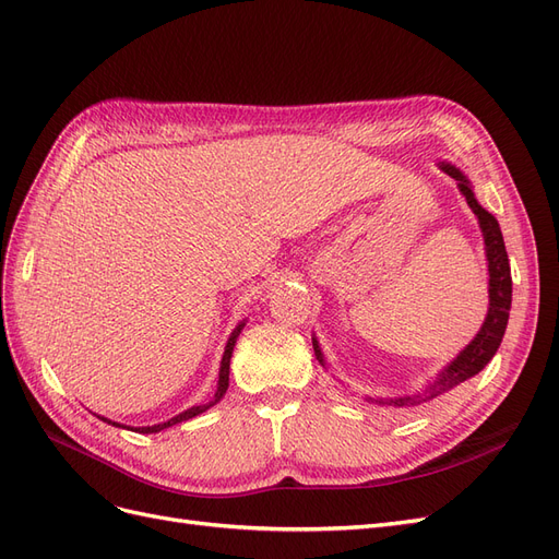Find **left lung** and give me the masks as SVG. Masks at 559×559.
Segmentation results:
<instances>
[{"mask_svg":"<svg viewBox=\"0 0 559 559\" xmlns=\"http://www.w3.org/2000/svg\"><path fill=\"white\" fill-rule=\"evenodd\" d=\"M445 175H450L456 181V189L466 198V205L476 214L480 230H483V240H485V257H487V275H489V308L487 317L483 321L480 331L476 337L456 354V357L438 373L425 389L411 394H396V396H366L368 403L382 405V408H394V411H411L415 405L427 403L436 396H441L450 389H454L460 382L478 376L480 370L492 361L497 354L501 337L506 333V324H509V312H511V296H513V280H511V265H509V253H506L503 245V235L499 228L497 218L489 214L480 202L476 200V193H473V186L468 177L456 170L450 163H438ZM312 347H314V357L317 361L326 368L324 361V352H321L317 337H312Z\"/></svg>","mask_w":559,"mask_h":559,"instance_id":"obj_1","label":"left lung"}]
</instances>
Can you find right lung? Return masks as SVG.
Returning <instances> with one entry per match:
<instances>
[{"instance_id":"obj_1","label":"right lung","mask_w":559,"mask_h":559,"mask_svg":"<svg viewBox=\"0 0 559 559\" xmlns=\"http://www.w3.org/2000/svg\"><path fill=\"white\" fill-rule=\"evenodd\" d=\"M242 329H245V321H240V324L233 329V333H230V337H228L226 349H224V357H222V368H218L216 392H214V396H212L207 403L193 405V408L183 411V413L175 415L173 419L160 421V425H154V427H132V431H140V433H158V431H163V429H167V427H175V425H179V421H186V419H191V417H195V415H200V413L210 411L212 405H216L218 401H222V399H224V394H226V389H228V376H230V357H233V347H235V343H238V335L242 333ZM97 417H99V415H97ZM99 419L107 421V425H111V427H121V425H118V421H111V419H107V417H99ZM123 429H128V427H123Z\"/></svg>"}]
</instances>
